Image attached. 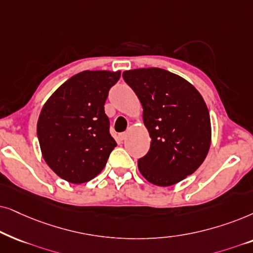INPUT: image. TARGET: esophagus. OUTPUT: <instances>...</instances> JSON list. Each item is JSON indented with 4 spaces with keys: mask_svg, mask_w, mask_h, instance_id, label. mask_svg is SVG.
<instances>
[{
    "mask_svg": "<svg viewBox=\"0 0 253 253\" xmlns=\"http://www.w3.org/2000/svg\"><path fill=\"white\" fill-rule=\"evenodd\" d=\"M126 135H127V133L126 132H123V133H119V135H118V136H119V139L121 141H123V140L126 139Z\"/></svg>",
    "mask_w": 253,
    "mask_h": 253,
    "instance_id": "1",
    "label": "esophagus"
}]
</instances>
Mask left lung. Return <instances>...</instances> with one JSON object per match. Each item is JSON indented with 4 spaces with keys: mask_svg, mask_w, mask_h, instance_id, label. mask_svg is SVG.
I'll list each match as a JSON object with an SVG mask.
<instances>
[{
    "mask_svg": "<svg viewBox=\"0 0 253 253\" xmlns=\"http://www.w3.org/2000/svg\"><path fill=\"white\" fill-rule=\"evenodd\" d=\"M123 77L139 97L149 132V151L137 161L151 184L171 186L199 168L211 146V118L195 87L160 68L125 72Z\"/></svg>",
    "mask_w": 253,
    "mask_h": 253,
    "instance_id": "1",
    "label": "left lung"
}]
</instances>
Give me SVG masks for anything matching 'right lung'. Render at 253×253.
<instances>
[{
    "label": "right lung",
    "instance_id": "add662e5",
    "mask_svg": "<svg viewBox=\"0 0 253 253\" xmlns=\"http://www.w3.org/2000/svg\"><path fill=\"white\" fill-rule=\"evenodd\" d=\"M120 74L106 70L77 74L43 105L37 125L40 149L48 167L62 179L73 184L91 180L117 147L104 104Z\"/></svg>",
    "mask_w": 253,
    "mask_h": 253
}]
</instances>
